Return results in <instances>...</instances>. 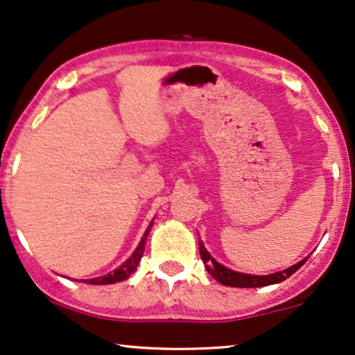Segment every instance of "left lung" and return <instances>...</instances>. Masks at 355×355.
Instances as JSON below:
<instances>
[{
    "mask_svg": "<svg viewBox=\"0 0 355 355\" xmlns=\"http://www.w3.org/2000/svg\"><path fill=\"white\" fill-rule=\"evenodd\" d=\"M199 254H201V259L206 266V270L211 273V275L217 279L218 283L225 284V286L232 288H261V286H268V284L282 283L284 279L289 278L294 272H297L299 268L304 266V261L297 262L296 266L286 268V270L270 273V275H249V273H239L234 270H230L225 266L218 263L216 259H214L211 254L207 252V249L204 248L201 239H199Z\"/></svg>",
    "mask_w": 355,
    "mask_h": 355,
    "instance_id": "8db88e82",
    "label": "left lung"
}]
</instances>
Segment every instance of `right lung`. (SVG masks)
Masks as SVG:
<instances>
[{"label": "right lung", "mask_w": 355, "mask_h": 355, "mask_svg": "<svg viewBox=\"0 0 355 355\" xmlns=\"http://www.w3.org/2000/svg\"><path fill=\"white\" fill-rule=\"evenodd\" d=\"M153 227V222L149 223V227L146 232H144L141 241H139L138 248L135 249V252L130 256V259H127L125 262L122 263L121 267H117L116 270L112 273H107V275H103V277H98V278H92V279H85V283H89V284H112V283H117V282H123V279H127L132 273L137 270L139 261H141L143 257V252H144V246H146V239H148V234H149V230Z\"/></svg>", "instance_id": "add662e5"}]
</instances>
